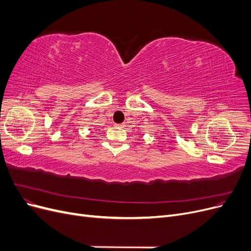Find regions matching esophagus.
<instances>
[{"label": "esophagus", "instance_id": "1", "mask_svg": "<svg viewBox=\"0 0 251 251\" xmlns=\"http://www.w3.org/2000/svg\"><path fill=\"white\" fill-rule=\"evenodd\" d=\"M116 126H117V127H125V125H124V124H117Z\"/></svg>", "mask_w": 251, "mask_h": 251}]
</instances>
